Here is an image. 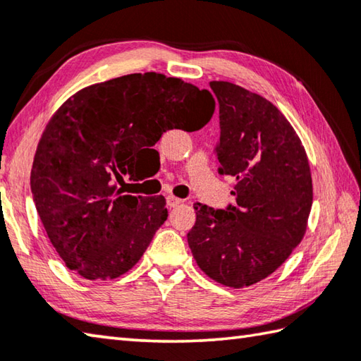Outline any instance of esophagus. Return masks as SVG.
<instances>
[{
	"label": "esophagus",
	"instance_id": "1",
	"mask_svg": "<svg viewBox=\"0 0 361 361\" xmlns=\"http://www.w3.org/2000/svg\"><path fill=\"white\" fill-rule=\"evenodd\" d=\"M166 200H167V204H169V207H171V208L178 207V204L183 203L181 199H178V197H173V195H167Z\"/></svg>",
	"mask_w": 361,
	"mask_h": 361
}]
</instances>
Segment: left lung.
I'll return each instance as SVG.
<instances>
[{
	"label": "left lung",
	"mask_w": 361,
	"mask_h": 361,
	"mask_svg": "<svg viewBox=\"0 0 361 361\" xmlns=\"http://www.w3.org/2000/svg\"><path fill=\"white\" fill-rule=\"evenodd\" d=\"M209 87L219 102V173L236 178V204L195 203L188 244L209 279L244 288L277 271L300 244L313 203L312 172L299 136L271 102L228 81Z\"/></svg>",
	"instance_id": "left-lung-1"
}]
</instances>
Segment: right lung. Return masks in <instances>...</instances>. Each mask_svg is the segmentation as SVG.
I'll return each mask as SVG.
<instances>
[{
    "label": "right lung",
    "instance_id": "1",
    "mask_svg": "<svg viewBox=\"0 0 361 361\" xmlns=\"http://www.w3.org/2000/svg\"><path fill=\"white\" fill-rule=\"evenodd\" d=\"M214 108L208 90L148 72L84 87L56 111L35 152L31 190L68 269L111 280L137 263L167 219L166 199L122 195L117 181L134 176L162 133L200 130Z\"/></svg>",
    "mask_w": 361,
    "mask_h": 361
}]
</instances>
